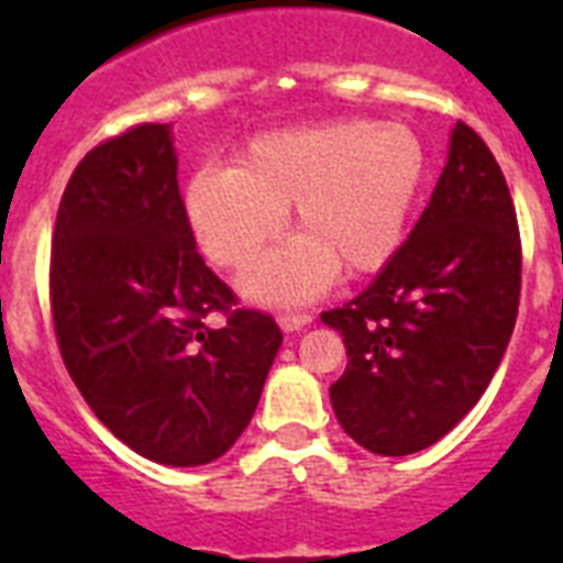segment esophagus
Masks as SVG:
<instances>
[{
	"mask_svg": "<svg viewBox=\"0 0 563 563\" xmlns=\"http://www.w3.org/2000/svg\"><path fill=\"white\" fill-rule=\"evenodd\" d=\"M309 321H312L309 312H280V316H277V324H280L286 333H298V330H303Z\"/></svg>",
	"mask_w": 563,
	"mask_h": 563,
	"instance_id": "1",
	"label": "esophagus"
}]
</instances>
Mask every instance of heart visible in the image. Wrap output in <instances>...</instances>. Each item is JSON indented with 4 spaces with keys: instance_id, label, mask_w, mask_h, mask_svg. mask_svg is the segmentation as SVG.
Masks as SVG:
<instances>
[{
    "instance_id": "b5f03b06",
    "label": "heart",
    "mask_w": 563,
    "mask_h": 563,
    "mask_svg": "<svg viewBox=\"0 0 563 563\" xmlns=\"http://www.w3.org/2000/svg\"><path fill=\"white\" fill-rule=\"evenodd\" d=\"M427 154L402 122L335 119L256 136L233 169H201L187 187V219L212 263L239 272L283 228L291 207L298 239L245 277L256 300H303L342 268H383L423 184Z\"/></svg>"
}]
</instances>
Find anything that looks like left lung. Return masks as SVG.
I'll return each mask as SVG.
<instances>
[{
  "label": "left lung",
  "mask_w": 563,
  "mask_h": 563,
  "mask_svg": "<svg viewBox=\"0 0 563 563\" xmlns=\"http://www.w3.org/2000/svg\"><path fill=\"white\" fill-rule=\"evenodd\" d=\"M523 247L506 175L471 125L409 233L368 289L321 312L347 347L335 418L376 455L444 438L479 402L520 307Z\"/></svg>",
  "instance_id": "8db88e82"
}]
</instances>
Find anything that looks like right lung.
Masks as SVG:
<instances>
[{
    "instance_id": "right-lung-1",
    "label": "right lung",
    "mask_w": 563,
    "mask_h": 563,
    "mask_svg": "<svg viewBox=\"0 0 563 563\" xmlns=\"http://www.w3.org/2000/svg\"><path fill=\"white\" fill-rule=\"evenodd\" d=\"M48 300L64 365L134 453L195 467L254 418L277 321L239 307L195 251L169 125L143 122L84 154L52 230Z\"/></svg>"
}]
</instances>
